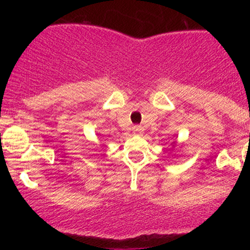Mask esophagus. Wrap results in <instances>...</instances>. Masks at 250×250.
<instances>
[{
	"label": "esophagus",
	"instance_id": "obj_1",
	"mask_svg": "<svg viewBox=\"0 0 250 250\" xmlns=\"http://www.w3.org/2000/svg\"><path fill=\"white\" fill-rule=\"evenodd\" d=\"M133 133L136 134V135H141L143 133V128L141 127V125H134Z\"/></svg>",
	"mask_w": 250,
	"mask_h": 250
}]
</instances>
